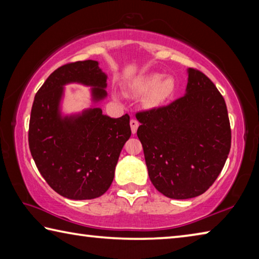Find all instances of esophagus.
<instances>
[{
	"instance_id": "1",
	"label": "esophagus",
	"mask_w": 259,
	"mask_h": 259,
	"mask_svg": "<svg viewBox=\"0 0 259 259\" xmlns=\"http://www.w3.org/2000/svg\"><path fill=\"white\" fill-rule=\"evenodd\" d=\"M130 125H131V130H132V133L133 134L137 133L138 127H139V121L137 119H131Z\"/></svg>"
}]
</instances>
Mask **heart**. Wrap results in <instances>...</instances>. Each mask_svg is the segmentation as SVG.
<instances>
[{
  "mask_svg": "<svg viewBox=\"0 0 259 259\" xmlns=\"http://www.w3.org/2000/svg\"><path fill=\"white\" fill-rule=\"evenodd\" d=\"M133 92L144 95V103L149 108H156L168 101L178 89V83L174 76H162L159 72H148L131 83ZM115 99L119 100V94H113Z\"/></svg>",
  "mask_w": 259,
  "mask_h": 259,
  "instance_id": "1",
  "label": "heart"
}]
</instances>
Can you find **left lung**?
Returning a JSON list of instances; mask_svg holds the SVG:
<instances>
[{"instance_id": "1", "label": "left lung", "mask_w": 259, "mask_h": 259, "mask_svg": "<svg viewBox=\"0 0 259 259\" xmlns=\"http://www.w3.org/2000/svg\"><path fill=\"white\" fill-rule=\"evenodd\" d=\"M184 97L138 113L150 181L170 199L206 192L223 169L231 148L228 109L214 83L189 68Z\"/></svg>"}]
</instances>
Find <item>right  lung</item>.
<instances>
[{"label": "right lung", "mask_w": 259, "mask_h": 259, "mask_svg": "<svg viewBox=\"0 0 259 259\" xmlns=\"http://www.w3.org/2000/svg\"><path fill=\"white\" fill-rule=\"evenodd\" d=\"M106 72L95 60L68 63L54 70L36 93L28 142L40 175L60 196L94 199L107 191L120 151L130 139V116L111 118L99 107L107 98ZM91 87V106L81 112L62 110L64 86Z\"/></svg>", "instance_id": "add662e5"}]
</instances>
